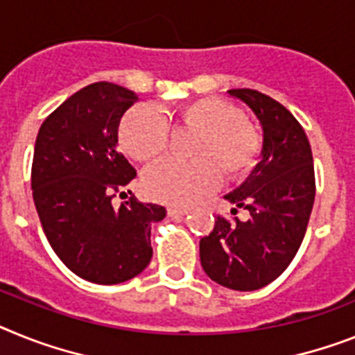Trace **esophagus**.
<instances>
[{"label": "esophagus", "instance_id": "1", "mask_svg": "<svg viewBox=\"0 0 355 355\" xmlns=\"http://www.w3.org/2000/svg\"><path fill=\"white\" fill-rule=\"evenodd\" d=\"M189 213V209L187 207H177V205H171V207H168V214L169 216H184V214Z\"/></svg>", "mask_w": 355, "mask_h": 355}]
</instances>
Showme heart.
I'll list each match as a JSON object with an SVG mask.
<instances>
[{
    "label": "heart",
    "mask_w": 355,
    "mask_h": 355,
    "mask_svg": "<svg viewBox=\"0 0 355 355\" xmlns=\"http://www.w3.org/2000/svg\"><path fill=\"white\" fill-rule=\"evenodd\" d=\"M178 119L200 130L195 162L166 159L153 164L144 175L146 193L166 204H193L220 186L222 172L240 177L254 166L260 137L240 121L234 106L214 97L196 99L178 110ZM169 142V126L150 104H139L121 122V144L132 159L150 162L162 155Z\"/></svg>",
    "instance_id": "1"
}]
</instances>
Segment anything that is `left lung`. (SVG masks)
I'll return each mask as SVG.
<instances>
[{"instance_id":"8db88e82","label":"left lung","mask_w":355,"mask_h":355,"mask_svg":"<svg viewBox=\"0 0 355 355\" xmlns=\"http://www.w3.org/2000/svg\"><path fill=\"white\" fill-rule=\"evenodd\" d=\"M254 113L261 126V153L251 175L223 196L251 213L249 220L216 216L200 240L205 274L222 287L256 291L278 278L305 236L315 196L314 160L305 130L269 95L249 88L227 92Z\"/></svg>"}]
</instances>
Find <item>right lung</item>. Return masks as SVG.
<instances>
[{
	"label": "right lung",
	"instance_id": "add662e5",
	"mask_svg": "<svg viewBox=\"0 0 355 355\" xmlns=\"http://www.w3.org/2000/svg\"><path fill=\"white\" fill-rule=\"evenodd\" d=\"M137 101L124 86L88 85L44 119L35 139L32 191L43 231L59 260L92 284L141 274L153 256L151 225L166 216L135 196L112 204L137 175L117 150L121 119Z\"/></svg>",
	"mask_w": 355,
	"mask_h": 355
}]
</instances>
